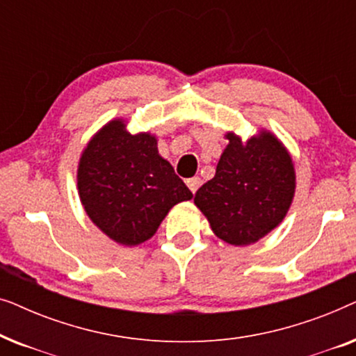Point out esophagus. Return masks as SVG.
I'll return each instance as SVG.
<instances>
[{
	"instance_id": "1",
	"label": "esophagus",
	"mask_w": 356,
	"mask_h": 356,
	"mask_svg": "<svg viewBox=\"0 0 356 356\" xmlns=\"http://www.w3.org/2000/svg\"><path fill=\"white\" fill-rule=\"evenodd\" d=\"M186 184H188V188L191 189V193L194 194V193L197 191V188L201 186V178H199V177L189 178V179H186Z\"/></svg>"
}]
</instances>
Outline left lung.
Masks as SVG:
<instances>
[{"mask_svg":"<svg viewBox=\"0 0 356 356\" xmlns=\"http://www.w3.org/2000/svg\"><path fill=\"white\" fill-rule=\"evenodd\" d=\"M225 138L216 177L197 189L194 204L217 238L248 246L285 218L295 197V165L284 143L267 129L246 140L233 131Z\"/></svg>","mask_w":356,"mask_h":356,"instance_id":"obj_1","label":"left lung"}]
</instances>
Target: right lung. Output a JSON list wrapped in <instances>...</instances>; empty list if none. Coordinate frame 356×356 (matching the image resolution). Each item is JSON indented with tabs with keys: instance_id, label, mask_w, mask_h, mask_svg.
<instances>
[{
	"instance_id": "right-lung-1",
	"label": "right lung",
	"mask_w": 356,
	"mask_h": 356,
	"mask_svg": "<svg viewBox=\"0 0 356 356\" xmlns=\"http://www.w3.org/2000/svg\"><path fill=\"white\" fill-rule=\"evenodd\" d=\"M126 124L113 118L92 136L77 163V193L92 223L131 248L150 240L193 193L159 154L157 136L131 134Z\"/></svg>"
}]
</instances>
